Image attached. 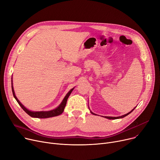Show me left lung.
<instances>
[{"label": "left lung", "mask_w": 160, "mask_h": 160, "mask_svg": "<svg viewBox=\"0 0 160 160\" xmlns=\"http://www.w3.org/2000/svg\"><path fill=\"white\" fill-rule=\"evenodd\" d=\"M134 109L135 108H134L131 112H128V113H127L126 114H124V115H123V116H118V117H111V116H105V118H108V119H109V120H116V119H118V118H123V117H125V116H127L128 114H129L131 112H132L134 110ZM91 112L92 114H94L93 112H92L91 111ZM96 115V114H95Z\"/></svg>", "instance_id": "obj_1"}]
</instances>
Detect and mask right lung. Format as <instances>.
<instances>
[{"instance_id": "obj_1", "label": "right lung", "mask_w": 160, "mask_h": 160, "mask_svg": "<svg viewBox=\"0 0 160 160\" xmlns=\"http://www.w3.org/2000/svg\"><path fill=\"white\" fill-rule=\"evenodd\" d=\"M12 92H13V94L14 98L16 99L17 102H18V103L20 105V106L22 109L30 116L33 117V118H51V117H54V116H58L60 114H61L63 110H64V108L66 105V103H67V100L68 98H69V95L71 94V92L72 91L73 89H71L69 92L66 94V96L65 97V98H63V101L62 102V103H60V105L58 106L57 108H56L55 109H53L52 111H38V112H33V111H30L28 109H27L21 103L19 100L17 99V98L16 97V96L15 94V92L13 90V83H12Z\"/></svg>"}]
</instances>
